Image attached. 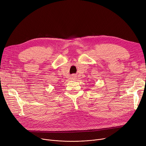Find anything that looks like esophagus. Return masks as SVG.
<instances>
[{"label":"esophagus","instance_id":"obj_1","mask_svg":"<svg viewBox=\"0 0 146 146\" xmlns=\"http://www.w3.org/2000/svg\"><path fill=\"white\" fill-rule=\"evenodd\" d=\"M73 78H74V77H73ZM73 79H75V78H73Z\"/></svg>","mask_w":146,"mask_h":146}]
</instances>
